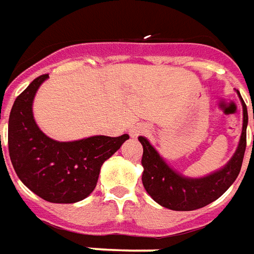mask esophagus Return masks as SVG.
Here are the masks:
<instances>
[{
    "label": "esophagus",
    "mask_w": 254,
    "mask_h": 254,
    "mask_svg": "<svg viewBox=\"0 0 254 254\" xmlns=\"http://www.w3.org/2000/svg\"><path fill=\"white\" fill-rule=\"evenodd\" d=\"M150 129L147 126H143V125H139V126H135L132 128L129 129V134L131 136H138V135H145L149 132Z\"/></svg>",
    "instance_id": "esophagus-1"
}]
</instances>
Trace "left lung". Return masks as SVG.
I'll list each match as a JSON object with an SVG mask.
<instances>
[{
	"label": "left lung",
	"mask_w": 254,
	"mask_h": 254,
	"mask_svg": "<svg viewBox=\"0 0 254 254\" xmlns=\"http://www.w3.org/2000/svg\"><path fill=\"white\" fill-rule=\"evenodd\" d=\"M238 96L241 99L242 108H244V125H242V134L238 149L225 168L207 177L187 179L176 173L175 170L170 169L164 162L154 147L150 145L149 140L143 136H139V142L143 146L142 183L147 193L158 204L175 211L197 210L221 197L229 190V187L236 181L240 175L244 154H245L246 126H248L246 105L240 92Z\"/></svg>",
	"instance_id": "obj_1"
}]
</instances>
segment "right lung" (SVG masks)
<instances>
[{
  "label": "right lung",
  "mask_w": 254,
  "mask_h": 254,
  "mask_svg": "<svg viewBox=\"0 0 254 254\" xmlns=\"http://www.w3.org/2000/svg\"><path fill=\"white\" fill-rule=\"evenodd\" d=\"M47 77L39 75L14 100L9 115V157L18 179L33 193L51 203H75L93 192L101 165L129 136L57 142L44 135L33 119L32 101Z\"/></svg>",
  "instance_id": "1"
}]
</instances>
